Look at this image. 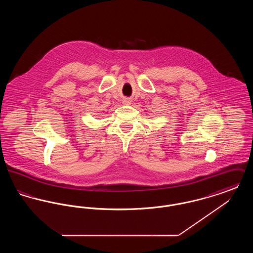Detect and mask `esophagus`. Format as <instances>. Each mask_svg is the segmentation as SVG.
Wrapping results in <instances>:
<instances>
[{"instance_id":"34e87169","label":"esophagus","mask_w":253,"mask_h":253,"mask_svg":"<svg viewBox=\"0 0 253 253\" xmlns=\"http://www.w3.org/2000/svg\"><path fill=\"white\" fill-rule=\"evenodd\" d=\"M123 103H124V104H130V103H131V100L128 99V98H125V99H123Z\"/></svg>"}]
</instances>
